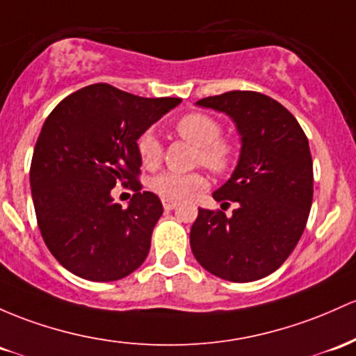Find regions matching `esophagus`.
<instances>
[{
    "label": "esophagus",
    "instance_id": "obj_1",
    "mask_svg": "<svg viewBox=\"0 0 356 356\" xmlns=\"http://www.w3.org/2000/svg\"><path fill=\"white\" fill-rule=\"evenodd\" d=\"M162 204H163V209H165V211H172V209L177 208V202H175V201H167V199H163Z\"/></svg>",
    "mask_w": 356,
    "mask_h": 356
}]
</instances>
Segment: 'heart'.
I'll return each instance as SVG.
<instances>
[{"label": "heart", "instance_id": "b5f03b06", "mask_svg": "<svg viewBox=\"0 0 356 356\" xmlns=\"http://www.w3.org/2000/svg\"><path fill=\"white\" fill-rule=\"evenodd\" d=\"M175 131L186 142L197 147L196 160L206 169L226 174L236 165L240 143L232 136H222L221 123L206 113H187L175 123ZM136 150L145 167H155L162 160V143L152 130L143 131L136 140ZM206 187V177L199 172L179 174L162 172L150 181V189L167 201H184Z\"/></svg>", "mask_w": 356, "mask_h": 356}]
</instances>
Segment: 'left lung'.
I'll return each mask as SVG.
<instances>
[{"label":"left lung","mask_w":356,"mask_h":356,"mask_svg":"<svg viewBox=\"0 0 356 356\" xmlns=\"http://www.w3.org/2000/svg\"><path fill=\"white\" fill-rule=\"evenodd\" d=\"M226 113L241 136L232 177L213 197L222 211L199 208L191 250L206 270L229 282H253L275 272L298 245L312 204L307 136L292 113L255 91H229L197 101Z\"/></svg>","instance_id":"left-lung-1"}]
</instances>
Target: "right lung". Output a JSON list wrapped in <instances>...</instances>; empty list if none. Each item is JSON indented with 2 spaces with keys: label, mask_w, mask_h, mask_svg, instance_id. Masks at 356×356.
I'll use <instances>...</instances> for the list:
<instances>
[{
  "label": "right lung",
  "mask_w": 356,
  "mask_h": 356,
  "mask_svg": "<svg viewBox=\"0 0 356 356\" xmlns=\"http://www.w3.org/2000/svg\"><path fill=\"white\" fill-rule=\"evenodd\" d=\"M181 97H140L92 84L62 99L35 143L30 187L47 248L74 275L111 282L130 275L150 250L163 208L138 182L136 140ZM136 191L128 209L116 184Z\"/></svg>",
  "instance_id": "1"
}]
</instances>
